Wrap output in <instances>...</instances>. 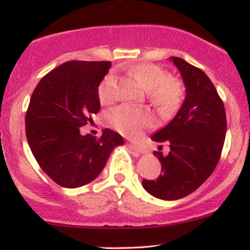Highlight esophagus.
<instances>
[{
  "mask_svg": "<svg viewBox=\"0 0 250 250\" xmlns=\"http://www.w3.org/2000/svg\"><path fill=\"white\" fill-rule=\"evenodd\" d=\"M129 148H130L131 150L136 151L137 154H145L146 153L145 149H142L141 147H139V146H136V145H133V143H129Z\"/></svg>",
  "mask_w": 250,
  "mask_h": 250,
  "instance_id": "esophagus-1",
  "label": "esophagus"
}]
</instances>
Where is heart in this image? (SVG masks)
Returning <instances> with one entry per match:
<instances>
[{"mask_svg": "<svg viewBox=\"0 0 250 250\" xmlns=\"http://www.w3.org/2000/svg\"><path fill=\"white\" fill-rule=\"evenodd\" d=\"M131 74L140 84L148 91V95L163 110H173L179 105L182 97V88L176 80L170 79L165 70L154 64L135 65ZM116 77L108 74L100 83L97 94L102 103H109L115 96ZM108 121L117 131L129 137H137L153 123V117L148 111L122 104L111 109Z\"/></svg>", "mask_w": 250, "mask_h": 250, "instance_id": "obj_1", "label": "heart"}]
</instances>
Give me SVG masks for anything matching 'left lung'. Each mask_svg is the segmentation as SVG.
Wrapping results in <instances>:
<instances>
[{
	"instance_id": "left-lung-1",
	"label": "left lung",
	"mask_w": 250,
	"mask_h": 250,
	"mask_svg": "<svg viewBox=\"0 0 250 250\" xmlns=\"http://www.w3.org/2000/svg\"><path fill=\"white\" fill-rule=\"evenodd\" d=\"M169 60L182 76L186 97L174 119L151 136L155 142L168 143L170 150L168 155L154 151L162 174L157 180H143L142 186L154 197L174 201L196 190L214 171L225 143L227 120L209 77L180 57Z\"/></svg>"
}]
</instances>
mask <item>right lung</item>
<instances>
[{
  "mask_svg": "<svg viewBox=\"0 0 250 250\" xmlns=\"http://www.w3.org/2000/svg\"><path fill=\"white\" fill-rule=\"evenodd\" d=\"M104 61H69L36 85L25 115V134L34 157L54 182L77 188L99 176L111 151L125 141L105 128L96 139L80 128L100 110V83L110 69Z\"/></svg>",
  "mask_w": 250,
  "mask_h": 250,
  "instance_id": "right-lung-1",
  "label": "right lung"
}]
</instances>
